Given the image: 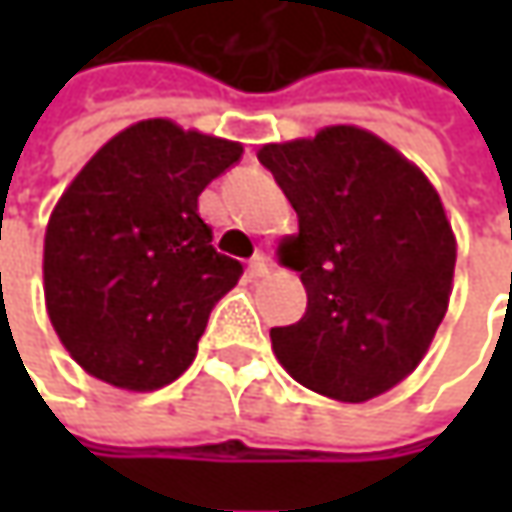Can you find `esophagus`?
<instances>
[{
  "mask_svg": "<svg viewBox=\"0 0 512 512\" xmlns=\"http://www.w3.org/2000/svg\"><path fill=\"white\" fill-rule=\"evenodd\" d=\"M267 270H270V262H267V256H253L250 259V265H247V273H250V279H262V276H267Z\"/></svg>",
  "mask_w": 512,
  "mask_h": 512,
  "instance_id": "esophagus-1",
  "label": "esophagus"
}]
</instances>
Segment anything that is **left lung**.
<instances>
[{
	"mask_svg": "<svg viewBox=\"0 0 512 512\" xmlns=\"http://www.w3.org/2000/svg\"><path fill=\"white\" fill-rule=\"evenodd\" d=\"M259 162L299 216L279 262L307 290L305 316L270 330L276 359L336 402L393 390L427 356L453 293L456 233L439 190L356 125L262 145Z\"/></svg>",
	"mask_w": 512,
	"mask_h": 512,
	"instance_id": "1",
	"label": "left lung"
}]
</instances>
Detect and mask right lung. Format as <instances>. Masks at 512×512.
<instances>
[{
	"mask_svg": "<svg viewBox=\"0 0 512 512\" xmlns=\"http://www.w3.org/2000/svg\"><path fill=\"white\" fill-rule=\"evenodd\" d=\"M242 153V142L142 119L59 196L42 253L45 307L93 379L150 393L196 359L210 310L242 276L216 253L199 193Z\"/></svg>",
	"mask_w": 512,
	"mask_h": 512,
	"instance_id": "right-lung-1",
	"label": "right lung"
}]
</instances>
